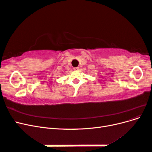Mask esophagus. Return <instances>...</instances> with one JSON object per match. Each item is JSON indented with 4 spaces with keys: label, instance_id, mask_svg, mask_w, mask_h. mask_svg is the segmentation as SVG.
Wrapping results in <instances>:
<instances>
[{
    "label": "esophagus",
    "instance_id": "34e87169",
    "mask_svg": "<svg viewBox=\"0 0 152 152\" xmlns=\"http://www.w3.org/2000/svg\"><path fill=\"white\" fill-rule=\"evenodd\" d=\"M73 70L75 71H78L79 70V67H75V68H73Z\"/></svg>",
    "mask_w": 152,
    "mask_h": 152
}]
</instances>
